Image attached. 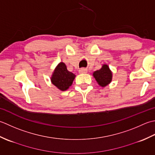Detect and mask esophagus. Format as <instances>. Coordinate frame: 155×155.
Wrapping results in <instances>:
<instances>
[{
    "label": "esophagus",
    "instance_id": "esophagus-1",
    "mask_svg": "<svg viewBox=\"0 0 155 155\" xmlns=\"http://www.w3.org/2000/svg\"><path fill=\"white\" fill-rule=\"evenodd\" d=\"M79 73H80V74L87 73V69H84V68H81V69H79Z\"/></svg>",
    "mask_w": 155,
    "mask_h": 155
}]
</instances>
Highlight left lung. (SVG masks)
<instances>
[{"label":"left lung","mask_w":155,"mask_h":155,"mask_svg":"<svg viewBox=\"0 0 155 155\" xmlns=\"http://www.w3.org/2000/svg\"><path fill=\"white\" fill-rule=\"evenodd\" d=\"M93 75L97 84L102 87H105L108 85L112 79V71L110 69L108 65L106 64H104L102 68L99 70L94 71Z\"/></svg>","instance_id":"8db88e82"}]
</instances>
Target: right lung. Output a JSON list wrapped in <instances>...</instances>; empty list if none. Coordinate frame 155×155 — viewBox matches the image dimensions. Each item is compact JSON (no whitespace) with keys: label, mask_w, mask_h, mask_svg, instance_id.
<instances>
[{"label":"right lung","mask_w":155,"mask_h":155,"mask_svg":"<svg viewBox=\"0 0 155 155\" xmlns=\"http://www.w3.org/2000/svg\"><path fill=\"white\" fill-rule=\"evenodd\" d=\"M75 78V74L69 71L64 63L61 62L53 71L51 81L59 90L65 91L71 86Z\"/></svg>","instance_id":"add662e5"}]
</instances>
